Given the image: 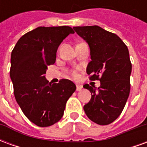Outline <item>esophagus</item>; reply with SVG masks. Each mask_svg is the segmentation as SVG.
Wrapping results in <instances>:
<instances>
[{
  "label": "esophagus",
  "mask_w": 147,
  "mask_h": 147,
  "mask_svg": "<svg viewBox=\"0 0 147 147\" xmlns=\"http://www.w3.org/2000/svg\"><path fill=\"white\" fill-rule=\"evenodd\" d=\"M83 89V86H80V85H76V90L77 91H81Z\"/></svg>",
  "instance_id": "1"
}]
</instances>
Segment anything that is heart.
<instances>
[{
  "mask_svg": "<svg viewBox=\"0 0 147 147\" xmlns=\"http://www.w3.org/2000/svg\"><path fill=\"white\" fill-rule=\"evenodd\" d=\"M71 75L73 77H77V73L76 71H71Z\"/></svg>",
  "mask_w": 147,
  "mask_h": 147,
  "instance_id": "b5f03b06",
  "label": "heart"
}]
</instances>
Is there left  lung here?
<instances>
[{"label":"left lung","mask_w":147,"mask_h":147,"mask_svg":"<svg viewBox=\"0 0 147 147\" xmlns=\"http://www.w3.org/2000/svg\"><path fill=\"white\" fill-rule=\"evenodd\" d=\"M89 45L90 59L86 73L90 80H100L99 87L85 84L91 93L83 106L85 113L99 125L113 123L122 113L130 93L131 63L127 45L117 34L98 26L74 27Z\"/></svg>","instance_id":"1"}]
</instances>
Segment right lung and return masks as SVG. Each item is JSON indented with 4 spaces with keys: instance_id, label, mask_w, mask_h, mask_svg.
<instances>
[{
    "instance_id": "1",
    "label": "right lung",
    "mask_w": 147,
    "mask_h": 147,
    "mask_svg": "<svg viewBox=\"0 0 147 147\" xmlns=\"http://www.w3.org/2000/svg\"><path fill=\"white\" fill-rule=\"evenodd\" d=\"M72 28L39 27L19 39L11 55L10 77L14 95L24 115L39 127L54 124L64 115L66 102L76 86L69 80L51 84L47 66L56 61L57 51Z\"/></svg>"
}]
</instances>
